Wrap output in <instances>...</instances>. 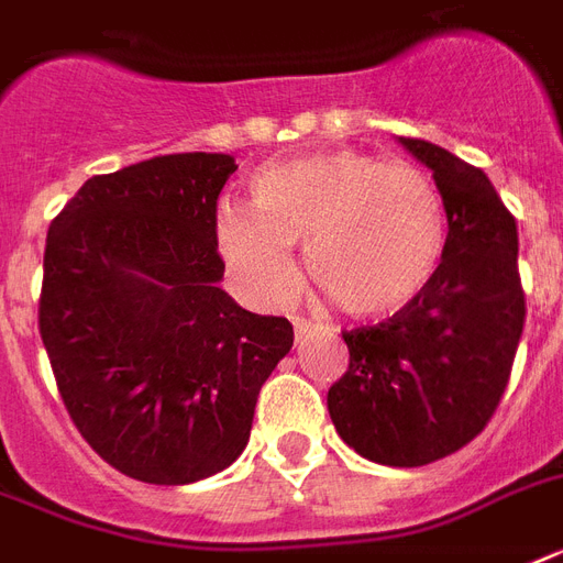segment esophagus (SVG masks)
Listing matches in <instances>:
<instances>
[{
    "label": "esophagus",
    "instance_id": "obj_1",
    "mask_svg": "<svg viewBox=\"0 0 563 563\" xmlns=\"http://www.w3.org/2000/svg\"><path fill=\"white\" fill-rule=\"evenodd\" d=\"M321 327L312 324V321H307V318H295V342L303 344L307 339H312V333H318Z\"/></svg>",
    "mask_w": 563,
    "mask_h": 563
}]
</instances>
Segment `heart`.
I'll return each mask as SVG.
<instances>
[{
  "label": "heart",
  "mask_w": 563,
  "mask_h": 563,
  "mask_svg": "<svg viewBox=\"0 0 563 563\" xmlns=\"http://www.w3.org/2000/svg\"><path fill=\"white\" fill-rule=\"evenodd\" d=\"M254 201L219 203V247L263 303H283L298 286L295 245H307L318 291L356 318L415 303L444 256V198L415 163L356 148L303 154L256 172Z\"/></svg>",
  "instance_id": "1"
}]
</instances>
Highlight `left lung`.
<instances>
[{
	"label": "left lung",
	"instance_id": "1",
	"mask_svg": "<svg viewBox=\"0 0 563 563\" xmlns=\"http://www.w3.org/2000/svg\"><path fill=\"white\" fill-rule=\"evenodd\" d=\"M435 178L446 247L415 303L344 330L351 365L327 391L335 432L362 459L420 467L479 435L506 391L523 335L517 221L488 175L441 145L400 136Z\"/></svg>",
	"mask_w": 563,
	"mask_h": 563
}]
</instances>
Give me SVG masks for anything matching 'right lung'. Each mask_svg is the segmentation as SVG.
I'll list each match as a JSON object with an SVG mask.
<instances>
[{
	"label": "right lung",
	"instance_id": "right-lung-1",
	"mask_svg": "<svg viewBox=\"0 0 563 563\" xmlns=\"http://www.w3.org/2000/svg\"><path fill=\"white\" fill-rule=\"evenodd\" d=\"M230 154H163L96 175L48 224L40 339L69 418L148 485L236 462L260 388L291 351L286 318L219 289L216 201Z\"/></svg>",
	"mask_w": 563,
	"mask_h": 563
}]
</instances>
